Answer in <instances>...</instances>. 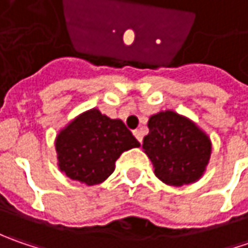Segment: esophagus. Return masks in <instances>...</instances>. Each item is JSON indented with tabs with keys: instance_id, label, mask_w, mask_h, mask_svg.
<instances>
[{
	"instance_id": "obj_1",
	"label": "esophagus",
	"mask_w": 248,
	"mask_h": 248,
	"mask_svg": "<svg viewBox=\"0 0 248 248\" xmlns=\"http://www.w3.org/2000/svg\"><path fill=\"white\" fill-rule=\"evenodd\" d=\"M134 135H135V138L138 139L139 142L142 143V138H143V137H142V135H143L142 131H140V129H135V131H134Z\"/></svg>"
}]
</instances>
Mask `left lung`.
<instances>
[{
  "label": "left lung",
  "instance_id": "obj_1",
  "mask_svg": "<svg viewBox=\"0 0 248 248\" xmlns=\"http://www.w3.org/2000/svg\"><path fill=\"white\" fill-rule=\"evenodd\" d=\"M148 127L142 148L160 181L184 186L202 178L211 156V140L204 131L172 110L153 114Z\"/></svg>",
  "mask_w": 248,
  "mask_h": 248
}]
</instances>
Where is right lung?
I'll list each match as a JSON object with an SVG mask.
<instances>
[{
  "label": "right lung",
  "mask_w": 248,
  "mask_h": 248,
  "mask_svg": "<svg viewBox=\"0 0 248 248\" xmlns=\"http://www.w3.org/2000/svg\"><path fill=\"white\" fill-rule=\"evenodd\" d=\"M139 146L121 120L110 119L98 109L87 110L72 120L55 140L59 170L88 186L108 179L121 153Z\"/></svg>",
  "instance_id": "right-lung-1"
}]
</instances>
